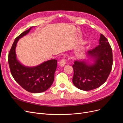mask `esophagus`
Returning <instances> with one entry per match:
<instances>
[{
  "label": "esophagus",
  "instance_id": "34e87169",
  "mask_svg": "<svg viewBox=\"0 0 123 123\" xmlns=\"http://www.w3.org/2000/svg\"><path fill=\"white\" fill-rule=\"evenodd\" d=\"M59 66H60L61 67H64L66 65V59L64 58V59H62V60L59 62Z\"/></svg>",
  "mask_w": 123,
  "mask_h": 123
}]
</instances>
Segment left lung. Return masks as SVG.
<instances>
[{
    "instance_id": "1",
    "label": "left lung",
    "mask_w": 123,
    "mask_h": 123,
    "mask_svg": "<svg viewBox=\"0 0 123 123\" xmlns=\"http://www.w3.org/2000/svg\"><path fill=\"white\" fill-rule=\"evenodd\" d=\"M86 54L93 62H74L72 82L77 88L89 91L98 88L106 81L112 69V51L107 39L100 34L99 44Z\"/></svg>"
}]
</instances>
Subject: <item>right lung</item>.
<instances>
[{
	"label": "right lung",
	"instance_id": "right-lung-1",
	"mask_svg": "<svg viewBox=\"0 0 123 123\" xmlns=\"http://www.w3.org/2000/svg\"><path fill=\"white\" fill-rule=\"evenodd\" d=\"M32 27L15 38L9 52L8 62L11 73L16 82L26 91L31 93L45 91L53 84L57 68V60L51 59L33 67L22 65L17 60L15 49L20 38L27 35Z\"/></svg>",
	"mask_w": 123,
	"mask_h": 123
}]
</instances>
